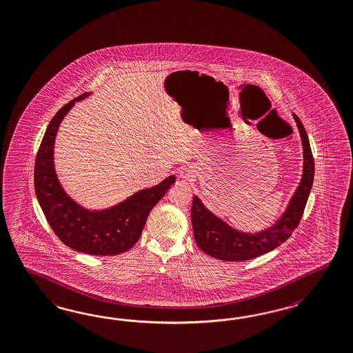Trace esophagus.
I'll return each instance as SVG.
<instances>
[{
    "label": "esophagus",
    "instance_id": "esophagus-1",
    "mask_svg": "<svg viewBox=\"0 0 353 353\" xmlns=\"http://www.w3.org/2000/svg\"><path fill=\"white\" fill-rule=\"evenodd\" d=\"M179 175H181V179H184V181H193L196 178V170L192 166H185V168H181L179 170Z\"/></svg>",
    "mask_w": 353,
    "mask_h": 353
}]
</instances>
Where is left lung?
<instances>
[{
    "instance_id": "8db88e82",
    "label": "left lung",
    "mask_w": 353,
    "mask_h": 353,
    "mask_svg": "<svg viewBox=\"0 0 353 353\" xmlns=\"http://www.w3.org/2000/svg\"><path fill=\"white\" fill-rule=\"evenodd\" d=\"M294 115L303 143V175L290 199L285 212L271 228L259 232H244L211 212L203 202L194 196L192 202V225L196 243L205 254L225 262H243L265 254L285 243L291 236L303 217V210L314 181V159L307 133L299 117Z\"/></svg>"
}]
</instances>
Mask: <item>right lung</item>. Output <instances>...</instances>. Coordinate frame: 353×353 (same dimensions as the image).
<instances>
[{
  "mask_svg": "<svg viewBox=\"0 0 353 353\" xmlns=\"http://www.w3.org/2000/svg\"><path fill=\"white\" fill-rule=\"evenodd\" d=\"M89 95L86 92L71 100L48 124L35 159V194L50 228L68 248L85 254H121L139 241L148 213L175 183V176L170 175L155 187L139 190L105 210H88L70 197L54 169V141L61 122L74 103Z\"/></svg>",
  "mask_w": 353,
  "mask_h": 353,
  "instance_id": "obj_1",
  "label": "right lung"
}]
</instances>
